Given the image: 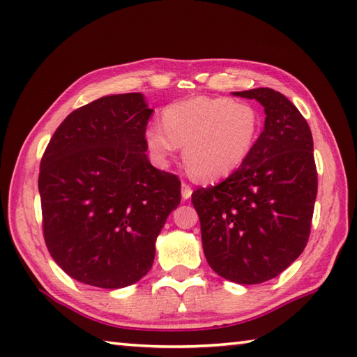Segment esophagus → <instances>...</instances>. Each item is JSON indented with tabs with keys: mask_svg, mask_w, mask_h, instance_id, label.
<instances>
[{
	"mask_svg": "<svg viewBox=\"0 0 357 357\" xmlns=\"http://www.w3.org/2000/svg\"><path fill=\"white\" fill-rule=\"evenodd\" d=\"M192 187L188 185V184H185V183H183V185H181V195H183V198L184 199H188L192 196Z\"/></svg>",
	"mask_w": 357,
	"mask_h": 357,
	"instance_id": "esophagus-1",
	"label": "esophagus"
}]
</instances>
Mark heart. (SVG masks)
Returning <instances> with one entry per match:
<instances>
[{
  "instance_id": "1",
  "label": "heart",
  "mask_w": 357,
  "mask_h": 357,
  "mask_svg": "<svg viewBox=\"0 0 357 357\" xmlns=\"http://www.w3.org/2000/svg\"><path fill=\"white\" fill-rule=\"evenodd\" d=\"M261 113L247 101L195 96L167 105L162 124L151 123L144 141L165 167L179 147L187 170L201 181L224 178L247 161L261 133Z\"/></svg>"
}]
</instances>
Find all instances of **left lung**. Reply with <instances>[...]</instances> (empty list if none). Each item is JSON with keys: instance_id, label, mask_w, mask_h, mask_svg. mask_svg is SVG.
<instances>
[{"instance_id": "1", "label": "left lung", "mask_w": 357, "mask_h": 357, "mask_svg": "<svg viewBox=\"0 0 357 357\" xmlns=\"http://www.w3.org/2000/svg\"><path fill=\"white\" fill-rule=\"evenodd\" d=\"M233 95L261 102L264 130L247 161L221 184L195 190L192 202L210 267L253 285L276 278L304 252L317 172L312 130L291 101L268 87Z\"/></svg>"}]
</instances>
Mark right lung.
<instances>
[{
	"label": "right lung",
	"instance_id": "1",
	"mask_svg": "<svg viewBox=\"0 0 357 357\" xmlns=\"http://www.w3.org/2000/svg\"><path fill=\"white\" fill-rule=\"evenodd\" d=\"M142 93L73 110L45 149L38 188L44 241L70 278L123 288L146 276L155 242L181 202V181L150 164Z\"/></svg>",
	"mask_w": 357,
	"mask_h": 357
}]
</instances>
